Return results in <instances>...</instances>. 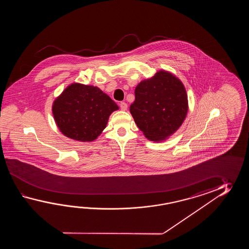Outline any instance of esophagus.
<instances>
[{"label": "esophagus", "instance_id": "obj_1", "mask_svg": "<svg viewBox=\"0 0 249 249\" xmlns=\"http://www.w3.org/2000/svg\"><path fill=\"white\" fill-rule=\"evenodd\" d=\"M119 106H120V108L122 109V110H124V111H125L127 109V107H128V106H127L126 103L125 102H121L120 104H119Z\"/></svg>", "mask_w": 249, "mask_h": 249}]
</instances>
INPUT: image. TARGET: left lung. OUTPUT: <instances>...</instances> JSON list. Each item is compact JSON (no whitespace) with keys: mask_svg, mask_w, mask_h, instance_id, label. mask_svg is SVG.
Wrapping results in <instances>:
<instances>
[{"mask_svg":"<svg viewBox=\"0 0 249 249\" xmlns=\"http://www.w3.org/2000/svg\"><path fill=\"white\" fill-rule=\"evenodd\" d=\"M130 112L145 137L161 142L175 133L185 119L188 96L175 75L160 70L135 88Z\"/></svg>","mask_w":249,"mask_h":249,"instance_id":"1","label":"left lung"}]
</instances>
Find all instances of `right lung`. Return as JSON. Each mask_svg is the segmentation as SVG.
<instances>
[{"instance_id": "add662e5", "label": "right lung", "mask_w": 249, "mask_h": 249, "mask_svg": "<svg viewBox=\"0 0 249 249\" xmlns=\"http://www.w3.org/2000/svg\"><path fill=\"white\" fill-rule=\"evenodd\" d=\"M118 106L109 96L91 85L74 83L54 101L53 114L65 136L83 142H92L106 128Z\"/></svg>"}]
</instances>
